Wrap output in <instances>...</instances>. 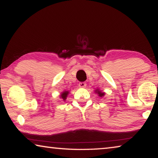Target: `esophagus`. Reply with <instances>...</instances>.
<instances>
[{"label": "esophagus", "mask_w": 158, "mask_h": 158, "mask_svg": "<svg viewBox=\"0 0 158 158\" xmlns=\"http://www.w3.org/2000/svg\"><path fill=\"white\" fill-rule=\"evenodd\" d=\"M85 85H86V84H85V82H79V87L84 88V87H85Z\"/></svg>", "instance_id": "esophagus-1"}]
</instances>
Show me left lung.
<instances>
[{
  "label": "left lung",
  "instance_id": "1",
  "mask_svg": "<svg viewBox=\"0 0 158 158\" xmlns=\"http://www.w3.org/2000/svg\"><path fill=\"white\" fill-rule=\"evenodd\" d=\"M96 93H97L99 95V96H100V97H102V96H104V95H105V93H102V92L100 91V90H96Z\"/></svg>",
  "mask_w": 158,
  "mask_h": 158
}]
</instances>
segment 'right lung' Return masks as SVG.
I'll list each match as a JSON object with an SVG mask.
<instances>
[{
  "instance_id": "1",
  "label": "right lung",
  "mask_w": 158,
  "mask_h": 158,
  "mask_svg": "<svg viewBox=\"0 0 158 158\" xmlns=\"http://www.w3.org/2000/svg\"><path fill=\"white\" fill-rule=\"evenodd\" d=\"M68 93H69L68 91H64V92L62 93V94H61L60 97L63 99V100H66V98H67V96H68Z\"/></svg>"
}]
</instances>
